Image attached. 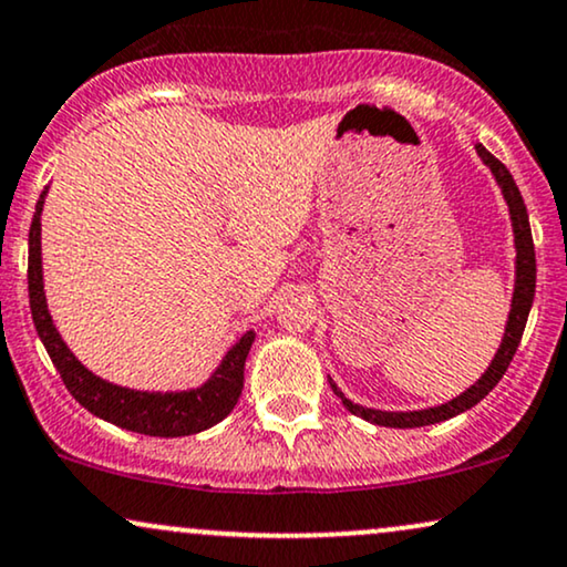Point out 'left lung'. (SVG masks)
Segmentation results:
<instances>
[{
    "label": "left lung",
    "mask_w": 567,
    "mask_h": 567,
    "mask_svg": "<svg viewBox=\"0 0 567 567\" xmlns=\"http://www.w3.org/2000/svg\"><path fill=\"white\" fill-rule=\"evenodd\" d=\"M476 154L482 156V162L492 169L494 181H497L499 190H503V198L507 204V212H511L513 221V238H515V288H513V300H511V313H507V324L503 342H499L497 353H494L489 369L484 371L482 379L476 384H471L468 390L461 392V395L447 400L444 405L424 408V411H377V408H363L353 403L337 390V384L329 379V386L334 390V395L342 400V405L348 408L353 415H361L363 421H371L377 426H390V429H415V426H429L440 424V421L453 419V415L468 411L474 408L478 400H484L494 390V384L503 379V374L511 367L515 350H518V342L523 337V329H526L528 311H532L534 303V290H536V256H534V240H532V225H528V212L526 204H523V196L515 185L513 175L499 159L486 152L482 143H476Z\"/></svg>",
    "instance_id": "obj_1"
}]
</instances>
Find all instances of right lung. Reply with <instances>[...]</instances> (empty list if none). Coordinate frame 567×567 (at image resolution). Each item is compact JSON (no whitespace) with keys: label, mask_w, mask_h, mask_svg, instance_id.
<instances>
[{"label":"right lung","mask_w":567,"mask_h":567,"mask_svg":"<svg viewBox=\"0 0 567 567\" xmlns=\"http://www.w3.org/2000/svg\"><path fill=\"white\" fill-rule=\"evenodd\" d=\"M49 188L39 196L35 214L28 233V298H31V317L44 342L49 358L60 371L64 386L70 390L85 411L110 424L138 432L146 436H188L219 424L227 419L238 403L243 392V369H246L248 350L254 346V329L240 337L227 350L217 371L196 390L181 392H143L120 386L96 377L64 346L62 334L56 332L52 313H49L44 296V269H41V212Z\"/></svg>","instance_id":"right-lung-1"}]
</instances>
